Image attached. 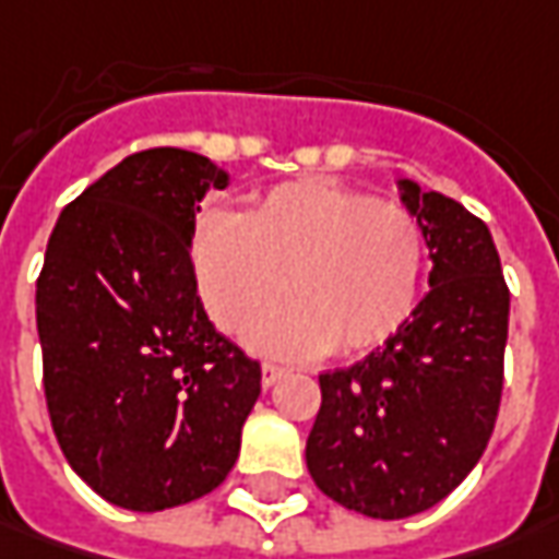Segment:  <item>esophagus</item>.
<instances>
[{
  "label": "esophagus",
  "mask_w": 559,
  "mask_h": 559,
  "mask_svg": "<svg viewBox=\"0 0 559 559\" xmlns=\"http://www.w3.org/2000/svg\"><path fill=\"white\" fill-rule=\"evenodd\" d=\"M284 377H287V371L278 368V365H269V361L262 365V386H265V390H269V386H275V383H281Z\"/></svg>",
  "instance_id": "obj_1"
}]
</instances>
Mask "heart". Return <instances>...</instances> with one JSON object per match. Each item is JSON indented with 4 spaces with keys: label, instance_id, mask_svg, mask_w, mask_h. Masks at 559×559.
<instances>
[{
    "label": "heart",
    "instance_id": "heart-1",
    "mask_svg": "<svg viewBox=\"0 0 559 559\" xmlns=\"http://www.w3.org/2000/svg\"><path fill=\"white\" fill-rule=\"evenodd\" d=\"M203 306L241 334L284 297L250 343L281 358H356L393 340L414 316L427 238L408 206L331 179L287 182L241 219L213 213L191 238Z\"/></svg>",
    "mask_w": 559,
    "mask_h": 559
}]
</instances>
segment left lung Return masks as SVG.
<instances>
[{"instance_id": "obj_1", "label": "left lung", "mask_w": 559, "mask_h": 559, "mask_svg": "<svg viewBox=\"0 0 559 559\" xmlns=\"http://www.w3.org/2000/svg\"><path fill=\"white\" fill-rule=\"evenodd\" d=\"M430 250V294L405 328L353 368L318 377L306 439L316 486L371 520L439 504L483 457L504 383L510 294L486 222L399 179Z\"/></svg>"}]
</instances>
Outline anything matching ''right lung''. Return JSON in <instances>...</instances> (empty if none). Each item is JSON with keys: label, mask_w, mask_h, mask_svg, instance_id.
<instances>
[{"label": "right lung", "mask_w": 559, "mask_h": 559, "mask_svg": "<svg viewBox=\"0 0 559 559\" xmlns=\"http://www.w3.org/2000/svg\"><path fill=\"white\" fill-rule=\"evenodd\" d=\"M231 176L182 147L129 154L61 210L36 281L51 427L105 501L139 513L213 491L241 452L260 365L213 328L194 216Z\"/></svg>", "instance_id": "add662e5"}]
</instances>
